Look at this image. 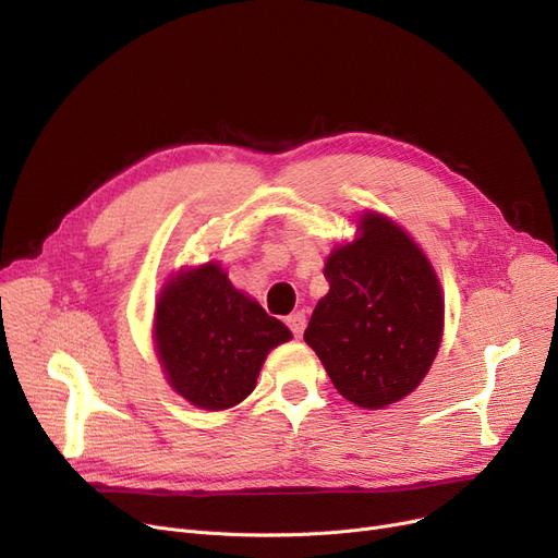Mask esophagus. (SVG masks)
I'll return each instance as SVG.
<instances>
[{"label": "esophagus", "mask_w": 558, "mask_h": 558, "mask_svg": "<svg viewBox=\"0 0 558 558\" xmlns=\"http://www.w3.org/2000/svg\"><path fill=\"white\" fill-rule=\"evenodd\" d=\"M286 325L291 327V331L295 333V339H300L304 333V327H306V316L302 314V311H298V314H291L286 318Z\"/></svg>", "instance_id": "34e87169"}]
</instances>
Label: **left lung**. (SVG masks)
<instances>
[{"label": "left lung", "instance_id": "left-lung-1", "mask_svg": "<svg viewBox=\"0 0 558 558\" xmlns=\"http://www.w3.org/2000/svg\"><path fill=\"white\" fill-rule=\"evenodd\" d=\"M329 293L304 331L337 391L364 410L410 396L430 371L444 333L437 272L410 233L366 210L356 235L327 256Z\"/></svg>", "mask_w": 558, "mask_h": 558}]
</instances>
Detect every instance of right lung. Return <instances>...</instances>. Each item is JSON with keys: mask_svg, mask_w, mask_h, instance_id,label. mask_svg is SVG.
<instances>
[{"mask_svg": "<svg viewBox=\"0 0 558 558\" xmlns=\"http://www.w3.org/2000/svg\"><path fill=\"white\" fill-rule=\"evenodd\" d=\"M291 339V329L238 291L217 260L181 267L155 300L153 343L167 383L208 412L242 403L267 352Z\"/></svg>", "mask_w": 558, "mask_h": 558, "instance_id": "1", "label": "right lung"}]
</instances>
